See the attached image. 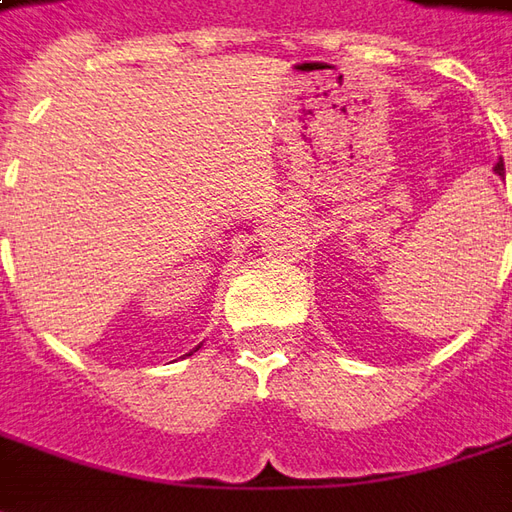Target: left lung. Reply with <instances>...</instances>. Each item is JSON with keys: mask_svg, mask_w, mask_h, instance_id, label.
I'll use <instances>...</instances> for the list:
<instances>
[{"mask_svg": "<svg viewBox=\"0 0 512 512\" xmlns=\"http://www.w3.org/2000/svg\"><path fill=\"white\" fill-rule=\"evenodd\" d=\"M493 172H496V175H499V178H502V181H504V164H502V161H496V167H493Z\"/></svg>", "mask_w": 512, "mask_h": 512, "instance_id": "obj_1", "label": "left lung"}]
</instances>
